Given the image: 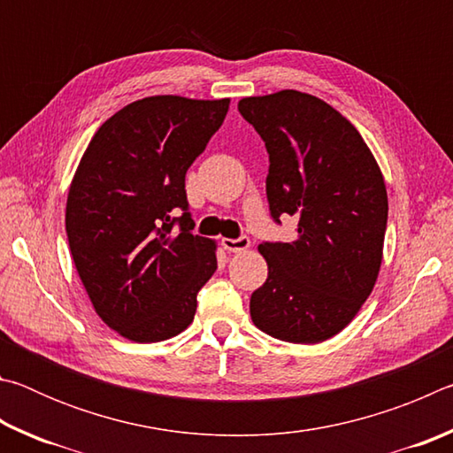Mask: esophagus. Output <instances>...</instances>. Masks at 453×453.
<instances>
[{
	"mask_svg": "<svg viewBox=\"0 0 453 453\" xmlns=\"http://www.w3.org/2000/svg\"><path fill=\"white\" fill-rule=\"evenodd\" d=\"M221 245H224L227 251L240 254V251H245L250 248V237L242 235V237H237V240H229V237H224V240H221Z\"/></svg>",
	"mask_w": 453,
	"mask_h": 453,
	"instance_id": "esophagus-1",
	"label": "esophagus"
}]
</instances>
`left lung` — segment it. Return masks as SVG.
I'll use <instances>...</instances> for the list:
<instances>
[{
  "mask_svg": "<svg viewBox=\"0 0 453 453\" xmlns=\"http://www.w3.org/2000/svg\"><path fill=\"white\" fill-rule=\"evenodd\" d=\"M237 110L270 153L272 218L297 219V237L257 245L267 280L251 294L256 327L289 343L340 334L378 281L388 191L357 129L316 96L296 89L243 97Z\"/></svg>",
  "mask_w": 453,
  "mask_h": 453,
  "instance_id": "8db88e82",
  "label": "left lung"
}]
</instances>
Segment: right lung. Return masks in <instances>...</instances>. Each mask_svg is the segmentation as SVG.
<instances>
[{"mask_svg":"<svg viewBox=\"0 0 453 453\" xmlns=\"http://www.w3.org/2000/svg\"><path fill=\"white\" fill-rule=\"evenodd\" d=\"M227 110L229 97L137 99L104 121L80 159L65 205L67 242L96 313L127 340L181 334L194 321L197 291L218 270V243L191 234L186 172Z\"/></svg>","mask_w":453,"mask_h":453,"instance_id":"right-lung-1","label":"right lung"}]
</instances>
